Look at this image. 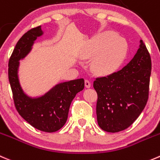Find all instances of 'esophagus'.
<instances>
[{
	"mask_svg": "<svg viewBox=\"0 0 160 160\" xmlns=\"http://www.w3.org/2000/svg\"><path fill=\"white\" fill-rule=\"evenodd\" d=\"M84 83H85V87H86L87 88H90L91 87V82H90L88 80H85Z\"/></svg>",
	"mask_w": 160,
	"mask_h": 160,
	"instance_id": "obj_1",
	"label": "esophagus"
}]
</instances>
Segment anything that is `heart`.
<instances>
[{
	"instance_id": "b5f03b06",
	"label": "heart",
	"mask_w": 160,
	"mask_h": 160,
	"mask_svg": "<svg viewBox=\"0 0 160 160\" xmlns=\"http://www.w3.org/2000/svg\"><path fill=\"white\" fill-rule=\"evenodd\" d=\"M128 52V45L123 39L114 32H105L97 36L82 51L83 60L93 59V71L98 75L113 73L120 66Z\"/></svg>"
}]
</instances>
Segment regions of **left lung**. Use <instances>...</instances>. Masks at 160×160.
Wrapping results in <instances>:
<instances>
[{
    "mask_svg": "<svg viewBox=\"0 0 160 160\" xmlns=\"http://www.w3.org/2000/svg\"><path fill=\"white\" fill-rule=\"evenodd\" d=\"M152 70L151 57L143 41L131 61L120 70L94 81L99 127L116 133L129 128L146 105Z\"/></svg>",
    "mask_w": 160,
    "mask_h": 160,
    "instance_id": "left-lung-1",
    "label": "left lung"
}]
</instances>
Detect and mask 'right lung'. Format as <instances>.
<instances>
[{"label":"right lung","mask_w":160,"mask_h":160,"mask_svg":"<svg viewBox=\"0 0 160 160\" xmlns=\"http://www.w3.org/2000/svg\"><path fill=\"white\" fill-rule=\"evenodd\" d=\"M43 33L40 26L31 29L19 39L8 62V79L15 106L20 116L36 129L52 133L65 125L72 99L84 88V80L58 83L40 97L32 98L25 94L18 80L19 61L30 52L34 41Z\"/></svg>","instance_id":"add662e5"}]
</instances>
